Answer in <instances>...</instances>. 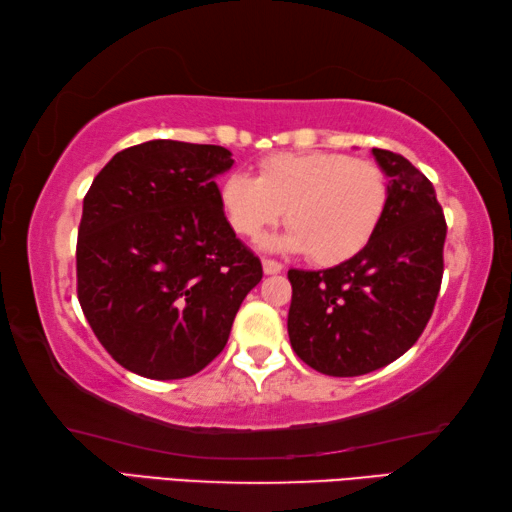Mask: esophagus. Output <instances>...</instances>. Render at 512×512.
<instances>
[{
  "label": "esophagus",
  "mask_w": 512,
  "mask_h": 512,
  "mask_svg": "<svg viewBox=\"0 0 512 512\" xmlns=\"http://www.w3.org/2000/svg\"><path fill=\"white\" fill-rule=\"evenodd\" d=\"M262 268H264V273H266V275H275V273H280V271H282V264H280V262H275V259H268V257H264V259H262Z\"/></svg>",
  "instance_id": "34e87169"
}]
</instances>
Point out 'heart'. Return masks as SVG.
Segmentation results:
<instances>
[{
    "label": "heart",
    "instance_id": "b5f03b06",
    "mask_svg": "<svg viewBox=\"0 0 512 512\" xmlns=\"http://www.w3.org/2000/svg\"><path fill=\"white\" fill-rule=\"evenodd\" d=\"M219 201L237 235L257 237L287 216L289 228L264 239V248L309 253L320 266H336L359 255L377 232L388 180L375 162L345 153H273L257 178L241 171L225 176Z\"/></svg>",
    "mask_w": 512,
    "mask_h": 512
}]
</instances>
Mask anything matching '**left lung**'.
I'll return each mask as SVG.
<instances>
[{
	"mask_svg": "<svg viewBox=\"0 0 512 512\" xmlns=\"http://www.w3.org/2000/svg\"><path fill=\"white\" fill-rule=\"evenodd\" d=\"M372 155L388 176V203L368 246L325 271H289L291 348L332 377L402 357L427 327L443 282L447 223L433 185L400 153Z\"/></svg>",
	"mask_w": 512,
	"mask_h": 512,
	"instance_id": "obj_1",
	"label": "left lung"
}]
</instances>
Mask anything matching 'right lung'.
<instances>
[{
  "instance_id": "obj_1",
  "label": "right lung",
  "mask_w": 512,
  "mask_h": 512,
  "mask_svg": "<svg viewBox=\"0 0 512 512\" xmlns=\"http://www.w3.org/2000/svg\"><path fill=\"white\" fill-rule=\"evenodd\" d=\"M214 144L151 140L119 151L83 198L76 291L119 366L149 379L203 370L262 280V262L225 219Z\"/></svg>"
}]
</instances>
